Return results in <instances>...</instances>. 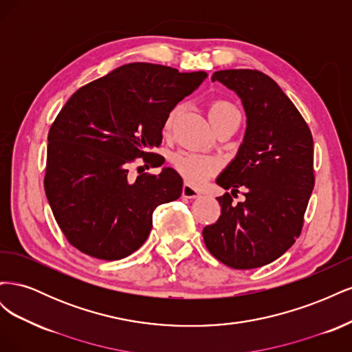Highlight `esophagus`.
I'll return each mask as SVG.
<instances>
[{"instance_id": "1", "label": "esophagus", "mask_w": 352, "mask_h": 352, "mask_svg": "<svg viewBox=\"0 0 352 352\" xmlns=\"http://www.w3.org/2000/svg\"><path fill=\"white\" fill-rule=\"evenodd\" d=\"M182 197L184 198H188V199H195V198H199V190L192 188L190 185L185 184L182 186Z\"/></svg>"}]
</instances>
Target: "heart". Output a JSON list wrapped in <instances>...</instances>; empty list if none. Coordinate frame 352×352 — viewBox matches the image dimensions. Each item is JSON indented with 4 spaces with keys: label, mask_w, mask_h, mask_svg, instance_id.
Returning a JSON list of instances; mask_svg holds the SVG:
<instances>
[{
    "label": "heart",
    "mask_w": 352,
    "mask_h": 352,
    "mask_svg": "<svg viewBox=\"0 0 352 352\" xmlns=\"http://www.w3.org/2000/svg\"><path fill=\"white\" fill-rule=\"evenodd\" d=\"M176 114L177 107L167 114L164 120V132H170V129L173 127ZM208 117L212 126L217 127L221 123H225L230 119H235V117H239L241 119V114L235 105L230 104L229 101L216 100L208 105ZM172 163L177 172L190 184H201L202 180H206L207 177L217 173V170L220 168V163L217 158L188 151L176 153L172 157Z\"/></svg>",
    "instance_id": "heart-1"
}]
</instances>
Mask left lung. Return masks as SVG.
<instances>
[{
	"label": "left lung",
	"mask_w": 352,
	"mask_h": 352,
	"mask_svg": "<svg viewBox=\"0 0 352 352\" xmlns=\"http://www.w3.org/2000/svg\"><path fill=\"white\" fill-rule=\"evenodd\" d=\"M214 80L241 97L247 132L236 158L217 177L232 194L217 198L221 214L202 236L211 255L229 267H261L301 235L314 188L313 135L294 102L263 72L219 70ZM241 186L248 189L245 201L235 203Z\"/></svg>",
	"instance_id": "8db88e82"
}]
</instances>
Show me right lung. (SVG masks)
I'll use <instances>...</instances> for the list:
<instances>
[{
  "label": "right lung",
  "instance_id": "add662e5",
  "mask_svg": "<svg viewBox=\"0 0 352 352\" xmlns=\"http://www.w3.org/2000/svg\"><path fill=\"white\" fill-rule=\"evenodd\" d=\"M207 78L206 72L131 63L74 92L48 132L44 188L72 247L94 258L114 261L135 252L153 228L154 210L182 194L173 168L129 176L163 140L167 114ZM140 168V167H138Z\"/></svg>",
  "mask_w": 352,
  "mask_h": 352
}]
</instances>
